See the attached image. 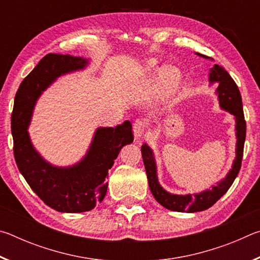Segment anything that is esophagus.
I'll list each match as a JSON object with an SVG mask.
<instances>
[{"label": "esophagus", "instance_id": "esophagus-1", "mask_svg": "<svg viewBox=\"0 0 260 260\" xmlns=\"http://www.w3.org/2000/svg\"><path fill=\"white\" fill-rule=\"evenodd\" d=\"M146 127H147V122L144 120L138 119V120L134 121L133 132H134L135 140H140V139L143 138L144 133H146Z\"/></svg>", "mask_w": 260, "mask_h": 260}]
</instances>
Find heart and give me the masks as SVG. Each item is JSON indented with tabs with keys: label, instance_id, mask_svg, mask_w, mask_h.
<instances>
[{
	"label": "heart",
	"instance_id": "b5f03b06",
	"mask_svg": "<svg viewBox=\"0 0 260 260\" xmlns=\"http://www.w3.org/2000/svg\"><path fill=\"white\" fill-rule=\"evenodd\" d=\"M144 70L149 74L153 86H161V95L170 99L177 93L181 82V74L173 67H164L157 73V60L150 58L146 61Z\"/></svg>",
	"mask_w": 260,
	"mask_h": 260
}]
</instances>
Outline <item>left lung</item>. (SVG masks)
I'll return each instance as SVG.
<instances>
[{
  "label": "left lung",
  "mask_w": 260,
  "mask_h": 260,
  "mask_svg": "<svg viewBox=\"0 0 260 260\" xmlns=\"http://www.w3.org/2000/svg\"><path fill=\"white\" fill-rule=\"evenodd\" d=\"M196 55L203 58L209 59L208 56L196 52ZM209 81L212 83H218V88L215 93L218 95L220 108L226 110L235 117L236 126V157L233 162V166L230 172L227 173L226 178L217 183V186H212V189H208L200 193H187V195H175L166 191L162 188L157 178V166L153 157V152L148 144L144 143L141 148L142 158L146 167L147 178L149 182V188L152 192L153 197L160 205L171 211H177V212H200L212 206L219 199H221L223 193H226L228 189L234 182L237 174L240 172L242 157H243V148L245 141V132L246 125L243 114V105H242V98L236 86L235 81L233 80L225 69L214 64V67L210 70Z\"/></svg>",
  "instance_id": "1"
}]
</instances>
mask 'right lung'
Listing matches in <instances>:
<instances>
[{
	"label": "right lung",
	"mask_w": 260,
	"mask_h": 260,
	"mask_svg": "<svg viewBox=\"0 0 260 260\" xmlns=\"http://www.w3.org/2000/svg\"><path fill=\"white\" fill-rule=\"evenodd\" d=\"M88 63L81 57L48 54L21 81L15 96L11 132L17 166L32 190L58 212H86L102 202L109 170L121 148L134 140L128 120L116 127H99L85 157L68 167L51 165L35 150L27 127L38 99L57 78L83 70Z\"/></svg>",
	"instance_id": "add662e5"
}]
</instances>
